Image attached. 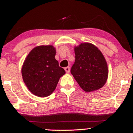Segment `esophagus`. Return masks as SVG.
<instances>
[{
    "instance_id": "34e87169",
    "label": "esophagus",
    "mask_w": 133,
    "mask_h": 133,
    "mask_svg": "<svg viewBox=\"0 0 133 133\" xmlns=\"http://www.w3.org/2000/svg\"><path fill=\"white\" fill-rule=\"evenodd\" d=\"M65 71H66V73H69V72H70V68L69 66L65 67Z\"/></svg>"
}]
</instances>
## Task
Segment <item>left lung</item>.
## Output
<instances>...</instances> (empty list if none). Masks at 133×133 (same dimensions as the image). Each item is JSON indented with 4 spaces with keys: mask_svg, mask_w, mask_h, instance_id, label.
Here are the masks:
<instances>
[{
    "mask_svg": "<svg viewBox=\"0 0 133 133\" xmlns=\"http://www.w3.org/2000/svg\"><path fill=\"white\" fill-rule=\"evenodd\" d=\"M75 62L71 73L79 86L86 92L101 88L108 75L107 62L101 51L90 43H83L74 48Z\"/></svg>",
    "mask_w": 133,
    "mask_h": 133,
    "instance_id": "8db88e82",
    "label": "left lung"
}]
</instances>
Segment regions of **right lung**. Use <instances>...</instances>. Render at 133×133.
Masks as SVG:
<instances>
[{
  "label": "right lung",
  "mask_w": 133,
  "mask_h": 133,
  "mask_svg": "<svg viewBox=\"0 0 133 133\" xmlns=\"http://www.w3.org/2000/svg\"><path fill=\"white\" fill-rule=\"evenodd\" d=\"M52 45L39 46L31 51L23 63L22 75L28 90L34 95L45 97L55 90L60 77L65 74L55 59Z\"/></svg>",
  "instance_id": "add662e5"
}]
</instances>
